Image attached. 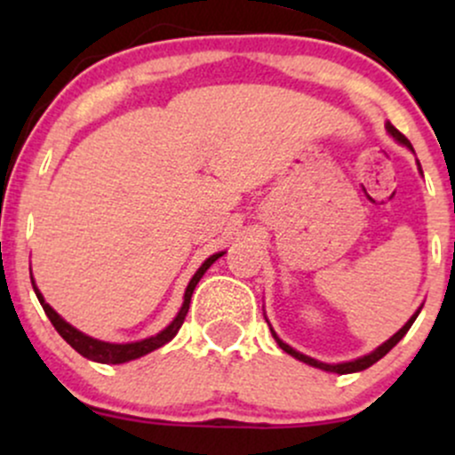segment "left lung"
Returning a JSON list of instances; mask_svg holds the SVG:
<instances>
[{
    "label": "left lung",
    "instance_id": "left-lung-1",
    "mask_svg": "<svg viewBox=\"0 0 455 455\" xmlns=\"http://www.w3.org/2000/svg\"><path fill=\"white\" fill-rule=\"evenodd\" d=\"M387 132L391 134V137H394L395 140H398V143H402V145H406V148L409 149H412V145H411V140L404 137V134L400 132L398 128H394L391 126V124L387 122ZM419 171H421V166H419ZM421 312V307L419 310L415 312V315H412L409 321H406V325L400 329L398 333H394V336L389 338L387 342H383L380 344L379 348H374L372 353H368V355H363V357H357V359H353V362H344V363H323V362H318V359H312V357H307V355H304V353H299V351H295L293 347H289V344L286 342H282L280 338H278V333L274 331V329H271V336L275 338V342H278V347L282 348V351L284 353H289V355H293L295 359H299V362H304V363H307V365H315V368H321V370H325V372H336V374H351V372H362V370H365V368H370V365L372 363H377L380 357H385V355H387L391 348L395 347V344H398L402 338L406 336V331H409L411 329V325L412 323H415V318H417V315H419Z\"/></svg>",
    "mask_w": 455,
    "mask_h": 455
}]
</instances>
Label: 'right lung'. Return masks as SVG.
Wrapping results in <instances>:
<instances>
[{
	"instance_id": "obj_1",
	"label": "right lung",
	"mask_w": 455,
	"mask_h": 455,
	"mask_svg": "<svg viewBox=\"0 0 455 455\" xmlns=\"http://www.w3.org/2000/svg\"><path fill=\"white\" fill-rule=\"evenodd\" d=\"M224 252H218V254H212L210 259L205 260V263L198 267V271L195 275H192L190 284H188L186 289V295H184V304H181L180 312H177V316L173 318V323H171L169 327L162 329L160 333H156V336L151 338H145V340H139V342H128V344H113V342H102V340H96V338L92 336H85L83 331H78L76 327H72L70 323H66L64 318H61L57 312L51 307L49 304L44 301L43 293L38 291V286H36V282H31L34 284V291H36V297H38L40 306L44 307L46 316H49V321L53 323V327L57 329V333H60L64 340L70 344L72 348H75L76 353H81L83 357L92 359V362H98V363H126V362H132V359H139L143 357V355H148L151 351H156V348L164 347L166 342H171L175 338V333L180 331V327L184 325V318L188 315V307H190V299H192V293H195L198 280L205 275V271L212 267L213 263H216L218 259L222 257Z\"/></svg>"
}]
</instances>
